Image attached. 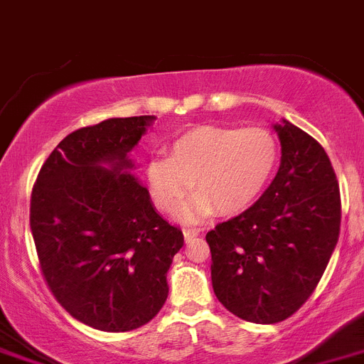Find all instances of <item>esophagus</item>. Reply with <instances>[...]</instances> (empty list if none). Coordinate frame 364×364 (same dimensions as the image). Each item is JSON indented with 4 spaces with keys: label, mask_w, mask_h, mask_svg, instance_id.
<instances>
[{
    "label": "esophagus",
    "mask_w": 364,
    "mask_h": 364,
    "mask_svg": "<svg viewBox=\"0 0 364 364\" xmlns=\"http://www.w3.org/2000/svg\"><path fill=\"white\" fill-rule=\"evenodd\" d=\"M183 235H185V240H187V242H191L194 237H198V231L196 229H185V231H183Z\"/></svg>",
    "instance_id": "34e87169"
}]
</instances>
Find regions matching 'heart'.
<instances>
[{"label": "heart", "mask_w": 364, "mask_h": 364, "mask_svg": "<svg viewBox=\"0 0 364 364\" xmlns=\"http://www.w3.org/2000/svg\"><path fill=\"white\" fill-rule=\"evenodd\" d=\"M279 146L264 127L201 125L177 136L168 157H154L146 168L149 192L163 213L179 209L192 183L200 192L183 209L187 222L237 215L257 200L276 170Z\"/></svg>", "instance_id": "b5f03b06"}]
</instances>
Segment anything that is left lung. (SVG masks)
Masks as SVG:
<instances>
[{"instance_id":"left-lung-1","label":"left lung","mask_w":364,"mask_h":364,"mask_svg":"<svg viewBox=\"0 0 364 364\" xmlns=\"http://www.w3.org/2000/svg\"><path fill=\"white\" fill-rule=\"evenodd\" d=\"M276 131L281 164L270 187L205 235L216 298L255 323L281 322L309 300L341 231V191L328 154L291 122Z\"/></svg>"}]
</instances>
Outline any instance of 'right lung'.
<instances>
[{"mask_svg":"<svg viewBox=\"0 0 364 364\" xmlns=\"http://www.w3.org/2000/svg\"><path fill=\"white\" fill-rule=\"evenodd\" d=\"M151 120L111 118L73 131L33 185L29 224L46 285L73 318L102 331H133L154 318L185 242L181 229L155 213L148 188L125 172Z\"/></svg>","mask_w":364,"mask_h":364,"instance_id":"add662e5","label":"right lung"}]
</instances>
